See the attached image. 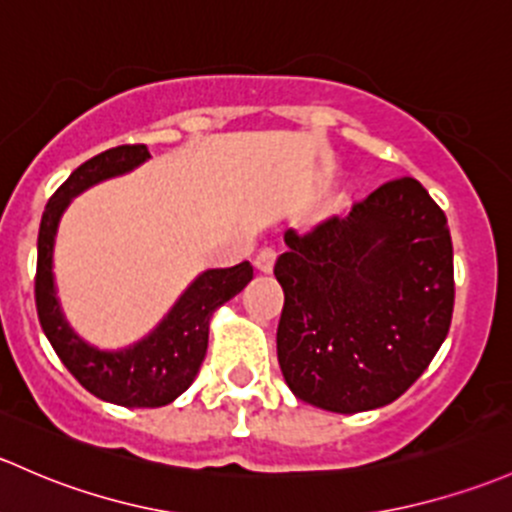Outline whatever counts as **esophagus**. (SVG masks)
<instances>
[{"label": "esophagus", "mask_w": 512, "mask_h": 512, "mask_svg": "<svg viewBox=\"0 0 512 512\" xmlns=\"http://www.w3.org/2000/svg\"><path fill=\"white\" fill-rule=\"evenodd\" d=\"M274 262H277V252H274L272 247H262L260 255L255 257V267H257V272L270 274V272L274 270Z\"/></svg>", "instance_id": "esophagus-1"}]
</instances>
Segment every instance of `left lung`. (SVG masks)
<instances>
[{
  "instance_id": "1",
  "label": "left lung",
  "mask_w": 512,
  "mask_h": 512,
  "mask_svg": "<svg viewBox=\"0 0 512 512\" xmlns=\"http://www.w3.org/2000/svg\"><path fill=\"white\" fill-rule=\"evenodd\" d=\"M277 358L289 390L338 414L378 410L427 370L454 311L446 215L417 179L375 188L311 233H284Z\"/></svg>"
}]
</instances>
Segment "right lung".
Returning a JSON list of instances; mask_svg holds the SVG:
<instances>
[{
  "mask_svg": "<svg viewBox=\"0 0 512 512\" xmlns=\"http://www.w3.org/2000/svg\"><path fill=\"white\" fill-rule=\"evenodd\" d=\"M149 157L152 154L144 144H122L80 164L46 203L39 228L36 311L43 333L85 390L122 407H164L186 392L206 358L213 311L240 294L252 279L250 262L201 272L147 336L120 351L90 346L73 331L63 316L53 279V247L63 213L90 186L129 174Z\"/></svg>",
  "mask_w": 512,
  "mask_h": 512,
  "instance_id": "right-lung-1",
  "label": "right lung"
}]
</instances>
